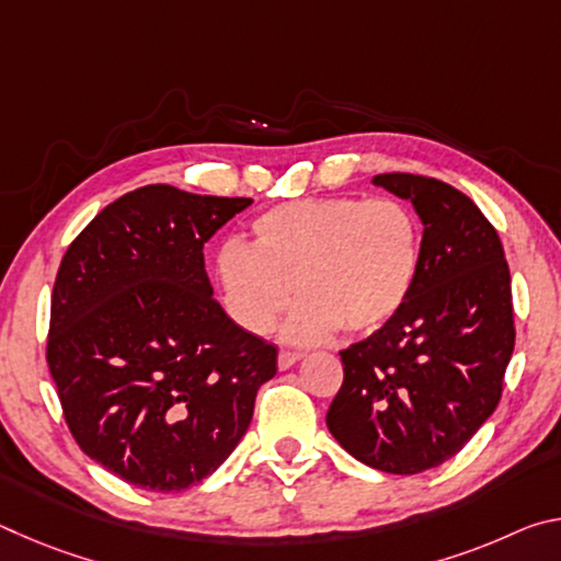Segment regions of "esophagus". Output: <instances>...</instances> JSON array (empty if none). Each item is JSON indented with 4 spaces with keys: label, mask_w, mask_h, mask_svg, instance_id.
<instances>
[{
    "label": "esophagus",
    "mask_w": 561,
    "mask_h": 561,
    "mask_svg": "<svg viewBox=\"0 0 561 561\" xmlns=\"http://www.w3.org/2000/svg\"><path fill=\"white\" fill-rule=\"evenodd\" d=\"M299 358H301L299 351H279V358H277L279 371H287V368H291L294 364H297Z\"/></svg>",
    "instance_id": "34e87169"
}]
</instances>
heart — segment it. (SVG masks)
Here are the masks:
<instances>
[{
  "instance_id": "1",
  "label": "heart",
  "mask_w": 561,
  "mask_h": 561,
  "mask_svg": "<svg viewBox=\"0 0 561 561\" xmlns=\"http://www.w3.org/2000/svg\"><path fill=\"white\" fill-rule=\"evenodd\" d=\"M417 272L421 225L396 197L277 205L252 222V244L227 240L213 262L227 314L250 334H267L297 291L301 301L284 329L297 344L341 327L381 329L411 297Z\"/></svg>"
}]
</instances>
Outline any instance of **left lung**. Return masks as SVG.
Instances as JSON below:
<instances>
[{"instance_id": "8db88e82", "label": "left lung", "mask_w": 561, "mask_h": 561, "mask_svg": "<svg viewBox=\"0 0 561 561\" xmlns=\"http://www.w3.org/2000/svg\"><path fill=\"white\" fill-rule=\"evenodd\" d=\"M371 183L421 217V272L388 324L341 351L327 425L368 468L415 474L458 455L495 413L515 348L510 267L495 227L460 190L408 173Z\"/></svg>"}]
</instances>
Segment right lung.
I'll return each mask as SVG.
<instances>
[{
  "mask_svg": "<svg viewBox=\"0 0 561 561\" xmlns=\"http://www.w3.org/2000/svg\"><path fill=\"white\" fill-rule=\"evenodd\" d=\"M250 205L146 185L103 207L64 254L46 360L76 443L130 485L203 482L277 374V348L225 314L205 272V242Z\"/></svg>",
  "mask_w": 561,
  "mask_h": 561,
  "instance_id": "1",
  "label": "right lung"
}]
</instances>
